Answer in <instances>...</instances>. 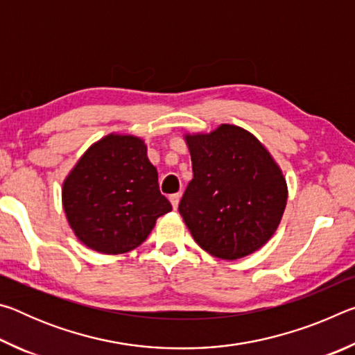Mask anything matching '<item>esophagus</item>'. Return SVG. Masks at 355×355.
<instances>
[{
	"label": "esophagus",
	"mask_w": 355,
	"mask_h": 355,
	"mask_svg": "<svg viewBox=\"0 0 355 355\" xmlns=\"http://www.w3.org/2000/svg\"><path fill=\"white\" fill-rule=\"evenodd\" d=\"M180 197H182V194H172V196H169V200H171V203H172V207H173V209H177V207H178V203H180Z\"/></svg>",
	"instance_id": "1"
}]
</instances>
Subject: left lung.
<instances>
[{"mask_svg":"<svg viewBox=\"0 0 355 355\" xmlns=\"http://www.w3.org/2000/svg\"><path fill=\"white\" fill-rule=\"evenodd\" d=\"M184 139L194 177L178 211L194 241L222 260L260 249L286 207V182L277 163L254 135L235 125Z\"/></svg>","mask_w":355,"mask_h":355,"instance_id":"left-lung-1","label":"left lung"}]
</instances>
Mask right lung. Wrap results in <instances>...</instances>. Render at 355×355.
Instances as JSON below:
<instances>
[{
    "label": "right lung",
    "instance_id": "1",
    "mask_svg": "<svg viewBox=\"0 0 355 355\" xmlns=\"http://www.w3.org/2000/svg\"><path fill=\"white\" fill-rule=\"evenodd\" d=\"M62 205L76 238L112 255L141 245L172 209L146 144L130 135H110L89 147L65 178Z\"/></svg>",
    "mask_w": 355,
    "mask_h": 355
}]
</instances>
